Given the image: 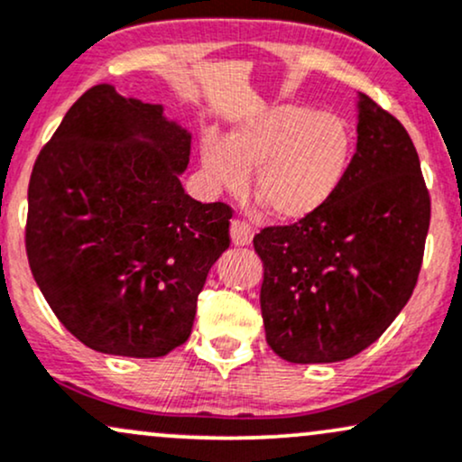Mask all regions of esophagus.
I'll use <instances>...</instances> for the list:
<instances>
[{
	"label": "esophagus",
	"mask_w": 462,
	"mask_h": 462,
	"mask_svg": "<svg viewBox=\"0 0 462 462\" xmlns=\"http://www.w3.org/2000/svg\"><path fill=\"white\" fill-rule=\"evenodd\" d=\"M230 238H232V243H235V245H249V243H252V238H254L252 226H247V224H243V221L235 219L230 224Z\"/></svg>",
	"instance_id": "obj_1"
}]
</instances>
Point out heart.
<instances>
[{
	"instance_id": "b5f03b06",
	"label": "heart",
	"mask_w": 462,
	"mask_h": 462,
	"mask_svg": "<svg viewBox=\"0 0 462 462\" xmlns=\"http://www.w3.org/2000/svg\"><path fill=\"white\" fill-rule=\"evenodd\" d=\"M353 140L331 114L280 103L247 116L219 135L202 137L199 157L210 185L238 193L254 170V191L271 215L299 221L325 207L351 163Z\"/></svg>"
}]
</instances>
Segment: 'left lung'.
Masks as SVG:
<instances>
[{"label":"left lung","instance_id":"1","mask_svg":"<svg viewBox=\"0 0 462 462\" xmlns=\"http://www.w3.org/2000/svg\"><path fill=\"white\" fill-rule=\"evenodd\" d=\"M428 226L418 150L359 92L357 148L329 202L254 236L269 346L291 364H333L379 340L413 294Z\"/></svg>","mask_w":462,"mask_h":462}]
</instances>
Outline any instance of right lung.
I'll return each instance as SVG.
<instances>
[{"label": "right lung", "instance_id": "1", "mask_svg": "<svg viewBox=\"0 0 462 462\" xmlns=\"http://www.w3.org/2000/svg\"><path fill=\"white\" fill-rule=\"evenodd\" d=\"M189 154L191 133L163 105L107 83L66 111L38 154L27 260L53 314L94 351L163 357L191 333L232 208L185 193Z\"/></svg>", "mask_w": 462, "mask_h": 462}]
</instances>
